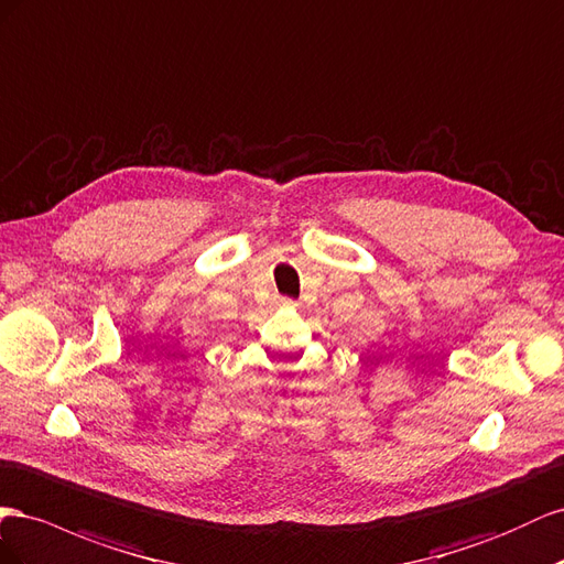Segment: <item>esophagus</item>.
I'll return each mask as SVG.
<instances>
[{
  "label": "esophagus",
  "instance_id": "esophagus-1",
  "mask_svg": "<svg viewBox=\"0 0 564 564\" xmlns=\"http://www.w3.org/2000/svg\"><path fill=\"white\" fill-rule=\"evenodd\" d=\"M276 302H279V304H283V307H291V304H293V300H291V297H279Z\"/></svg>",
  "mask_w": 564,
  "mask_h": 564
}]
</instances>
